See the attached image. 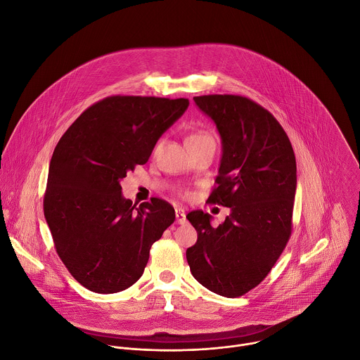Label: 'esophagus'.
Returning <instances> with one entry per match:
<instances>
[{
  "instance_id": "obj_1",
  "label": "esophagus",
  "mask_w": 360,
  "mask_h": 360,
  "mask_svg": "<svg viewBox=\"0 0 360 360\" xmlns=\"http://www.w3.org/2000/svg\"><path fill=\"white\" fill-rule=\"evenodd\" d=\"M176 222L180 225L186 222V214L183 208H176Z\"/></svg>"
}]
</instances>
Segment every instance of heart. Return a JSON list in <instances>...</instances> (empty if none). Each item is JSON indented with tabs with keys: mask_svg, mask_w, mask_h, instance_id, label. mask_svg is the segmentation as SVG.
Instances as JSON below:
<instances>
[{
	"mask_svg": "<svg viewBox=\"0 0 360 360\" xmlns=\"http://www.w3.org/2000/svg\"><path fill=\"white\" fill-rule=\"evenodd\" d=\"M210 141H214V136L208 132V131H204V129H197V131H193L187 138H186V145L190 146V145H198V143H204V142H210ZM159 145V143H158Z\"/></svg>",
	"mask_w": 360,
	"mask_h": 360,
	"instance_id": "1",
	"label": "heart"
}]
</instances>
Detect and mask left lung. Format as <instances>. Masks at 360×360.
Returning a JSON list of instances; mask_svg holds the SVG:
<instances>
[{
  "instance_id": "1",
  "label": "left lung",
  "mask_w": 360,
  "mask_h": 360,
  "mask_svg": "<svg viewBox=\"0 0 360 360\" xmlns=\"http://www.w3.org/2000/svg\"><path fill=\"white\" fill-rule=\"evenodd\" d=\"M195 105L222 138L218 184L208 202L231 208L219 226L193 211L197 243L187 248L193 276L225 297H239L269 274L292 233L296 159L278 120L239 95H204Z\"/></svg>"
}]
</instances>
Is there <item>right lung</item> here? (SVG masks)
<instances>
[{"instance_id": "add662e5", "label": "right lung", "mask_w": 360, "mask_h": 360, "mask_svg": "<svg viewBox=\"0 0 360 360\" xmlns=\"http://www.w3.org/2000/svg\"><path fill=\"white\" fill-rule=\"evenodd\" d=\"M188 99L109 96L88 108L58 141L43 200L56 251L70 274L96 293L134 285L149 250L174 222L173 207L150 198L138 208L120 180L145 165Z\"/></svg>"}]
</instances>
